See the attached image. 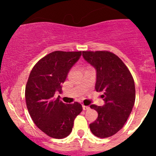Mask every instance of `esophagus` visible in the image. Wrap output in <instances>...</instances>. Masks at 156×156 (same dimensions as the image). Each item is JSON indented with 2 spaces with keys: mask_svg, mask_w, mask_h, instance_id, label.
I'll list each match as a JSON object with an SVG mask.
<instances>
[{
  "mask_svg": "<svg viewBox=\"0 0 156 156\" xmlns=\"http://www.w3.org/2000/svg\"><path fill=\"white\" fill-rule=\"evenodd\" d=\"M89 108H90V107H89V106L83 105V109L84 110V111H85V110H88Z\"/></svg>",
  "mask_w": 156,
  "mask_h": 156,
  "instance_id": "34e87169",
  "label": "esophagus"
}]
</instances>
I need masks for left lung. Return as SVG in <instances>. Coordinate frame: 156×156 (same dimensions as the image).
<instances>
[{
    "label": "left lung",
    "instance_id": "1",
    "mask_svg": "<svg viewBox=\"0 0 156 156\" xmlns=\"http://www.w3.org/2000/svg\"><path fill=\"white\" fill-rule=\"evenodd\" d=\"M83 57L97 70L95 90L102 92L105 105L90 106L98 116L90 124L92 133L101 138L115 134L124 126L135 101V85L129 69L108 51H83Z\"/></svg>",
    "mask_w": 156,
    "mask_h": 156
}]
</instances>
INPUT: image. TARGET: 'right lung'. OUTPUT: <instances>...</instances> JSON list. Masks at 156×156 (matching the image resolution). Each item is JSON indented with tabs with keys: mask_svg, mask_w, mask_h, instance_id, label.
<instances>
[{
	"mask_svg": "<svg viewBox=\"0 0 156 156\" xmlns=\"http://www.w3.org/2000/svg\"><path fill=\"white\" fill-rule=\"evenodd\" d=\"M80 56L81 51H53L37 62L29 76L25 90L29 113L37 127L53 138L69 136L83 110L76 101L65 104L59 96L55 98V91L62 92L61 84Z\"/></svg>",
	"mask_w": 156,
	"mask_h": 156,
	"instance_id": "obj_1",
	"label": "right lung"
}]
</instances>
